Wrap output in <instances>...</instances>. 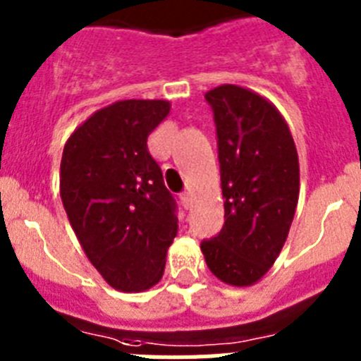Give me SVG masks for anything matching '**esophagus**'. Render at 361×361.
<instances>
[{
	"mask_svg": "<svg viewBox=\"0 0 361 361\" xmlns=\"http://www.w3.org/2000/svg\"><path fill=\"white\" fill-rule=\"evenodd\" d=\"M180 204H183L184 209H190L191 206H193V199H191V195L188 193V191L180 193Z\"/></svg>",
	"mask_w": 361,
	"mask_h": 361,
	"instance_id": "esophagus-1",
	"label": "esophagus"
}]
</instances>
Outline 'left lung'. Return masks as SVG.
I'll return each mask as SVG.
<instances>
[{"label":"left lung","mask_w":361,"mask_h":361,"mask_svg":"<svg viewBox=\"0 0 361 361\" xmlns=\"http://www.w3.org/2000/svg\"><path fill=\"white\" fill-rule=\"evenodd\" d=\"M204 97L215 116L226 220L200 250L216 279L247 288L286 244L298 204V153L282 114L257 92L220 85Z\"/></svg>","instance_id":"left-lung-1"}]
</instances>
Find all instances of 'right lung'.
<instances>
[{"mask_svg": "<svg viewBox=\"0 0 361 361\" xmlns=\"http://www.w3.org/2000/svg\"><path fill=\"white\" fill-rule=\"evenodd\" d=\"M162 99H126L73 130L59 191L82 251L111 288L139 293L162 279L177 235L175 200L148 152V135L168 117Z\"/></svg>", "mask_w": 361, "mask_h": 361, "instance_id": "obj_1", "label": "right lung"}]
</instances>
